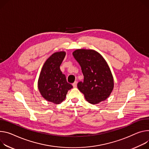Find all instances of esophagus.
<instances>
[{"label": "esophagus", "mask_w": 149, "mask_h": 149, "mask_svg": "<svg viewBox=\"0 0 149 149\" xmlns=\"http://www.w3.org/2000/svg\"><path fill=\"white\" fill-rule=\"evenodd\" d=\"M77 81H75V82L72 84V86H73V87H74V88L77 87Z\"/></svg>", "instance_id": "1"}]
</instances>
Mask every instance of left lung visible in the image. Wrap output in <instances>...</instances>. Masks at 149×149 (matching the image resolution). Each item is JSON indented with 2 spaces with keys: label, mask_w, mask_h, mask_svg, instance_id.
I'll return each mask as SVG.
<instances>
[{
  "label": "left lung",
  "mask_w": 149,
  "mask_h": 149,
  "mask_svg": "<svg viewBox=\"0 0 149 149\" xmlns=\"http://www.w3.org/2000/svg\"><path fill=\"white\" fill-rule=\"evenodd\" d=\"M72 55L81 68L84 81L77 84L90 103L95 104L109 97L114 87L113 77L103 57L96 50L77 49Z\"/></svg>",
  "instance_id": "left-lung-1"
}]
</instances>
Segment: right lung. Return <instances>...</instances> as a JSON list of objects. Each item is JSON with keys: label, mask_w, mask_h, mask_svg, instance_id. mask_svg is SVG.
I'll return each mask as SVG.
<instances>
[{"label": "right lung", "mask_w": 149, "mask_h": 149, "mask_svg": "<svg viewBox=\"0 0 149 149\" xmlns=\"http://www.w3.org/2000/svg\"><path fill=\"white\" fill-rule=\"evenodd\" d=\"M65 55L64 51L53 53L45 62L38 79V88L42 97L55 104L63 102L68 91L73 87L60 70Z\"/></svg>", "instance_id": "add662e5"}]
</instances>
